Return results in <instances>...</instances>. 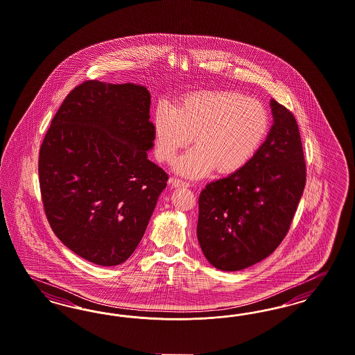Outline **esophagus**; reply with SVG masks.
<instances>
[{"label":"esophagus","instance_id":"obj_1","mask_svg":"<svg viewBox=\"0 0 355 355\" xmlns=\"http://www.w3.org/2000/svg\"><path fill=\"white\" fill-rule=\"evenodd\" d=\"M171 184L173 188H187V187H189V184L185 183L183 180H179V179H172Z\"/></svg>","mask_w":355,"mask_h":355}]
</instances>
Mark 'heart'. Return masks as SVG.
<instances>
[{"instance_id": "obj_1", "label": "heart", "mask_w": 355, "mask_h": 355, "mask_svg": "<svg viewBox=\"0 0 355 355\" xmlns=\"http://www.w3.org/2000/svg\"><path fill=\"white\" fill-rule=\"evenodd\" d=\"M267 107L233 91L187 94L172 106L160 103L154 114L155 157L170 163L180 150L193 145L175 163V171L200 179L216 168L230 175L248 166L270 132Z\"/></svg>"}]
</instances>
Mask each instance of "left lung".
Returning a JSON list of instances; mask_svg holds the SVG:
<instances>
[{
	"instance_id": "8db88e82",
	"label": "left lung",
	"mask_w": 355,
	"mask_h": 355,
	"mask_svg": "<svg viewBox=\"0 0 355 355\" xmlns=\"http://www.w3.org/2000/svg\"><path fill=\"white\" fill-rule=\"evenodd\" d=\"M272 126L242 170L207 184L198 197L197 239L208 262L239 271L275 251L288 232L305 187L297 122L270 101Z\"/></svg>"
}]
</instances>
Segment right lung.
Segmentation results:
<instances>
[{"label": "right lung", "mask_w": 355, "mask_h": 355, "mask_svg": "<svg viewBox=\"0 0 355 355\" xmlns=\"http://www.w3.org/2000/svg\"><path fill=\"white\" fill-rule=\"evenodd\" d=\"M150 92L134 83L89 80L69 93L40 151L47 220L88 262L117 266L139 245L168 175L154 147Z\"/></svg>", "instance_id": "add662e5"}]
</instances>
